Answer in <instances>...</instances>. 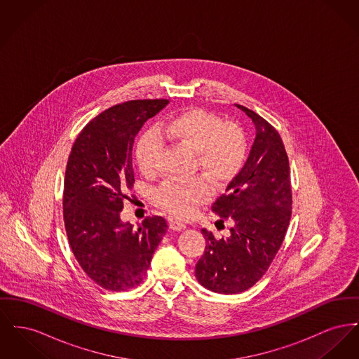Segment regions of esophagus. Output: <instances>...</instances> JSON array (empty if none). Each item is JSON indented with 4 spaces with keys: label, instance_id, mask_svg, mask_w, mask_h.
I'll return each mask as SVG.
<instances>
[{
    "label": "esophagus",
    "instance_id": "obj_1",
    "mask_svg": "<svg viewBox=\"0 0 359 359\" xmlns=\"http://www.w3.org/2000/svg\"><path fill=\"white\" fill-rule=\"evenodd\" d=\"M169 228L172 231H183V229H186V224H183L180 221H176L173 218H169Z\"/></svg>",
    "mask_w": 359,
    "mask_h": 359
}]
</instances>
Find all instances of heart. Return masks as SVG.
<instances>
[{
  "label": "heart",
  "mask_w": 359,
  "mask_h": 359,
  "mask_svg": "<svg viewBox=\"0 0 359 359\" xmlns=\"http://www.w3.org/2000/svg\"><path fill=\"white\" fill-rule=\"evenodd\" d=\"M195 154L198 168L215 187L232 182L247 161L245 133L236 123H225L219 116L201 108L186 109L160 127L158 133H145L135 148V161L142 175L157 170L164 140ZM211 187L205 179L190 182L167 180L156 192V202L170 214L186 218L196 206L210 198Z\"/></svg>",
  "instance_id": "b5f03b06"
}]
</instances>
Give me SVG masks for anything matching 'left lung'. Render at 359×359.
<instances>
[{"label":"left lung","mask_w":359,"mask_h":359,"mask_svg":"<svg viewBox=\"0 0 359 359\" xmlns=\"http://www.w3.org/2000/svg\"><path fill=\"white\" fill-rule=\"evenodd\" d=\"M252 119L256 137L245 165L211 206L233 221L228 237L206 238L195 266L198 282L214 293L237 294L266 274L279 251L292 217V184L287 153L279 133L247 107L236 104Z\"/></svg>","instance_id":"1"}]
</instances>
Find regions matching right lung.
Wrapping results in <instances>:
<instances>
[{
	"instance_id": "right-lung-1",
	"label": "right lung",
	"mask_w": 359,
	"mask_h": 359,
	"mask_svg": "<svg viewBox=\"0 0 359 359\" xmlns=\"http://www.w3.org/2000/svg\"><path fill=\"white\" fill-rule=\"evenodd\" d=\"M167 99L130 100L111 107L79 134L64 183L65 229L79 264L95 283L112 292L138 286L168 229L165 218L123 224L121 211L135 182L134 138Z\"/></svg>"
}]
</instances>
